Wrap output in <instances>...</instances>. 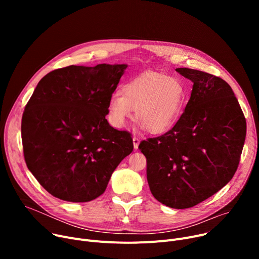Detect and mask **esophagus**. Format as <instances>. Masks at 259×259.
Segmentation results:
<instances>
[{"label":"esophagus","mask_w":259,"mask_h":259,"mask_svg":"<svg viewBox=\"0 0 259 259\" xmlns=\"http://www.w3.org/2000/svg\"><path fill=\"white\" fill-rule=\"evenodd\" d=\"M140 139L137 138V137H133V147L134 149H138L139 148V145H140Z\"/></svg>","instance_id":"esophagus-1"}]
</instances>
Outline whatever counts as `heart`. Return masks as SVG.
<instances>
[{
	"mask_svg": "<svg viewBox=\"0 0 259 259\" xmlns=\"http://www.w3.org/2000/svg\"><path fill=\"white\" fill-rule=\"evenodd\" d=\"M186 89L178 77L156 72L143 73L115 91L109 100V116L116 127L125 126L137 110L142 127L159 134L179 121L186 105Z\"/></svg>",
	"mask_w": 259,
	"mask_h": 259,
	"instance_id": "b5f03b06",
	"label": "heart"
}]
</instances>
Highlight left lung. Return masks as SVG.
I'll list each match as a JSON object with an SVG mask.
<instances>
[{
  "instance_id": "left-lung-1",
  "label": "left lung",
  "mask_w": 259,
  "mask_h": 259,
  "mask_svg": "<svg viewBox=\"0 0 259 259\" xmlns=\"http://www.w3.org/2000/svg\"><path fill=\"white\" fill-rule=\"evenodd\" d=\"M193 81L185 111L174 127L142 141L147 181L152 195L174 209L206 200L235 174L247 122L230 85L213 74L176 68Z\"/></svg>"
}]
</instances>
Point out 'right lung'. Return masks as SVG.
<instances>
[{
	"mask_svg": "<svg viewBox=\"0 0 259 259\" xmlns=\"http://www.w3.org/2000/svg\"><path fill=\"white\" fill-rule=\"evenodd\" d=\"M127 65L68 66L38 81L22 116L26 165L47 192L73 202L102 195L133 150L128 131L109 125V100Z\"/></svg>",
	"mask_w": 259,
	"mask_h": 259,
	"instance_id": "1",
	"label": "right lung"
}]
</instances>
